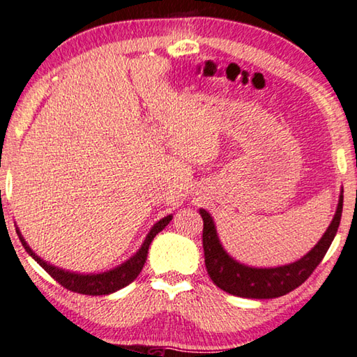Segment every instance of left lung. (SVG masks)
<instances>
[{
  "mask_svg": "<svg viewBox=\"0 0 357 357\" xmlns=\"http://www.w3.org/2000/svg\"><path fill=\"white\" fill-rule=\"evenodd\" d=\"M342 209L343 189L338 197L334 219L315 247L298 261L277 266V268H253L234 259L223 249L213 215L206 209H200L203 219L204 264H206L211 280L223 291L249 299H273L293 291L309 279L317 266L321 263L340 225Z\"/></svg>",
  "mask_w": 357,
  "mask_h": 357,
  "instance_id": "1",
  "label": "left lung"
}]
</instances>
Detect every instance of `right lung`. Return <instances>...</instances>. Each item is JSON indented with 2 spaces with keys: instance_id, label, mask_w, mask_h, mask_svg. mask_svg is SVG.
<instances>
[{
  "instance_id": "add662e5",
  "label": "right lung",
  "mask_w": 357,
  "mask_h": 357,
  "mask_svg": "<svg viewBox=\"0 0 357 357\" xmlns=\"http://www.w3.org/2000/svg\"><path fill=\"white\" fill-rule=\"evenodd\" d=\"M172 219L173 215L170 214L164 217V219H160L157 223H154V227L149 229V233L146 234V238H144L140 249H138L135 255H132L128 261L121 263L119 266H116V268L105 271V273H99V274H78V273H72V271H66L63 268H58V266L47 263L38 255V253L33 252V249L28 245L25 238L22 236L19 228H17V234H19L22 245L25 247V250L29 253V255H31L36 261H38L42 268H44L47 273L53 277V279H55L58 283H61L64 288L80 294L104 296V294H112L121 288L128 287L129 283H132L137 279L138 274L142 273L144 263H146L151 243H153L155 234L160 233L162 229L170 223Z\"/></svg>"
}]
</instances>
